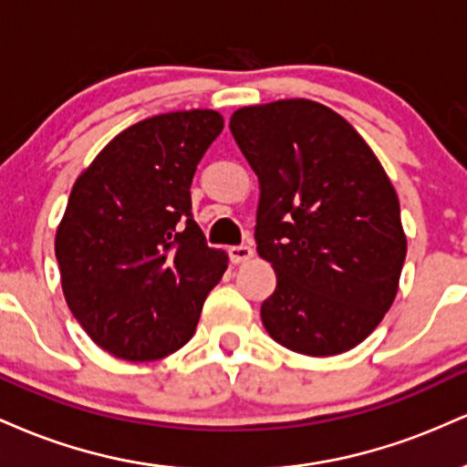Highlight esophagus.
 Listing matches in <instances>:
<instances>
[{
    "label": "esophagus",
    "mask_w": 467,
    "mask_h": 467,
    "mask_svg": "<svg viewBox=\"0 0 467 467\" xmlns=\"http://www.w3.org/2000/svg\"><path fill=\"white\" fill-rule=\"evenodd\" d=\"M228 254H230V261H233V264H244V261L252 259L254 250H252V245H230Z\"/></svg>",
    "instance_id": "obj_1"
}]
</instances>
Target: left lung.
Here are the masks:
<instances>
[{
	"instance_id": "1",
	"label": "left lung",
	"mask_w": 467,
	"mask_h": 467,
	"mask_svg": "<svg viewBox=\"0 0 467 467\" xmlns=\"http://www.w3.org/2000/svg\"><path fill=\"white\" fill-rule=\"evenodd\" d=\"M230 131L259 178L256 252L276 272L261 320L278 345L336 356L367 337L398 294L400 200L349 122L305 99L241 107Z\"/></svg>"
}]
</instances>
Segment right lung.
Here are the masks:
<instances>
[{"mask_svg":"<svg viewBox=\"0 0 467 467\" xmlns=\"http://www.w3.org/2000/svg\"><path fill=\"white\" fill-rule=\"evenodd\" d=\"M223 130L213 109L171 111L111 140L69 192L55 252L67 307L122 360L169 356L195 334L228 254L191 213L197 164Z\"/></svg>","mask_w":467,"mask_h":467,"instance_id":"obj_1","label":"right lung"}]
</instances>
